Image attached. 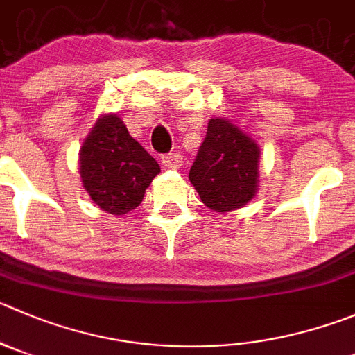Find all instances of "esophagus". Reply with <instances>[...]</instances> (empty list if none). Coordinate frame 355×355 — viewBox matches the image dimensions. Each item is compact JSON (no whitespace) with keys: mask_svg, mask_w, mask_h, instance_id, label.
<instances>
[{"mask_svg":"<svg viewBox=\"0 0 355 355\" xmlns=\"http://www.w3.org/2000/svg\"><path fill=\"white\" fill-rule=\"evenodd\" d=\"M162 161V166L164 168H170V170H178V168L184 164V157L180 154H168V155H162L161 157Z\"/></svg>","mask_w":355,"mask_h":355,"instance_id":"34e87169","label":"esophagus"}]
</instances>
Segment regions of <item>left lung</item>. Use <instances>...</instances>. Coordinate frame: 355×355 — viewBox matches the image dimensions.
Instances as JSON below:
<instances>
[{
    "label": "left lung",
    "instance_id": "8db88e82",
    "mask_svg": "<svg viewBox=\"0 0 355 355\" xmlns=\"http://www.w3.org/2000/svg\"><path fill=\"white\" fill-rule=\"evenodd\" d=\"M261 150L227 119H210L189 180L215 211L238 210L257 193Z\"/></svg>",
    "mask_w": 355,
    "mask_h": 355
}]
</instances>
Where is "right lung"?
<instances>
[{"label":"right lung","instance_id":"right-lung-1","mask_svg":"<svg viewBox=\"0 0 355 355\" xmlns=\"http://www.w3.org/2000/svg\"><path fill=\"white\" fill-rule=\"evenodd\" d=\"M161 171L114 114L98 119L80 148V177L91 200L112 215L131 211Z\"/></svg>","mask_w":355,"mask_h":355}]
</instances>
